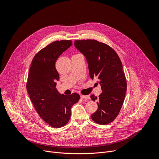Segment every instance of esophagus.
Returning <instances> with one entry per match:
<instances>
[{"label": "esophagus", "instance_id": "esophagus-1", "mask_svg": "<svg viewBox=\"0 0 159 159\" xmlns=\"http://www.w3.org/2000/svg\"><path fill=\"white\" fill-rule=\"evenodd\" d=\"M80 98L82 99H90V96L87 95V96H83V95H81L80 96Z\"/></svg>", "mask_w": 159, "mask_h": 159}]
</instances>
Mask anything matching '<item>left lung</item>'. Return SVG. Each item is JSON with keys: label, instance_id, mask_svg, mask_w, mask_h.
<instances>
[{"label": "left lung", "instance_id": "8db88e82", "mask_svg": "<svg viewBox=\"0 0 159 159\" xmlns=\"http://www.w3.org/2000/svg\"><path fill=\"white\" fill-rule=\"evenodd\" d=\"M74 45L85 57L90 78L98 79L96 84H100L102 90L98 98L90 95L93 101H98V110L91 118L99 125L109 124L118 115L126 92L121 60L109 45L95 39L76 40Z\"/></svg>", "mask_w": 159, "mask_h": 159}]
</instances>
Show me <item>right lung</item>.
<instances>
[{
    "mask_svg": "<svg viewBox=\"0 0 159 159\" xmlns=\"http://www.w3.org/2000/svg\"><path fill=\"white\" fill-rule=\"evenodd\" d=\"M72 45L71 40L55 41L34 57L28 73L26 89L40 117L50 126L61 128L69 122L71 107L80 96L60 94L56 89L59 74L55 62L60 55Z\"/></svg>",
    "mask_w": 159,
    "mask_h": 159,
    "instance_id": "add662e5",
    "label": "right lung"
}]
</instances>
